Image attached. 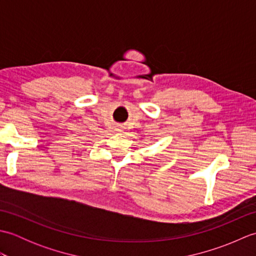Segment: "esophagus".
<instances>
[{
  "label": "esophagus",
  "mask_w": 256,
  "mask_h": 256,
  "mask_svg": "<svg viewBox=\"0 0 256 256\" xmlns=\"http://www.w3.org/2000/svg\"><path fill=\"white\" fill-rule=\"evenodd\" d=\"M118 131H121V128H118Z\"/></svg>",
  "instance_id": "obj_1"
}]
</instances>
